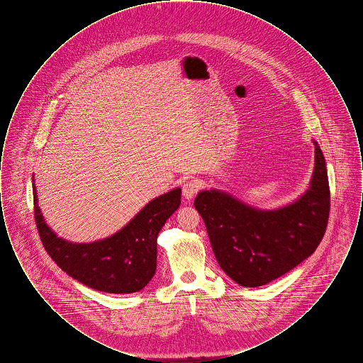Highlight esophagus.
Returning <instances> with one entry per match:
<instances>
[{"mask_svg":"<svg viewBox=\"0 0 363 363\" xmlns=\"http://www.w3.org/2000/svg\"><path fill=\"white\" fill-rule=\"evenodd\" d=\"M200 188H201V184L197 179H189L182 185V194L185 199L190 200L197 194Z\"/></svg>","mask_w":363,"mask_h":363,"instance_id":"obj_1","label":"esophagus"}]
</instances>
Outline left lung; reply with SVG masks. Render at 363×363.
I'll list each match as a JSON object with an SVG mask.
<instances>
[{
    "label": "left lung",
    "mask_w": 363,
    "mask_h": 363,
    "mask_svg": "<svg viewBox=\"0 0 363 363\" xmlns=\"http://www.w3.org/2000/svg\"><path fill=\"white\" fill-rule=\"evenodd\" d=\"M314 143L311 186L293 204L274 211L249 207L220 190L194 199L220 268L243 287L264 286L314 253L328 225L330 193L325 157Z\"/></svg>",
    "instance_id": "1"
}]
</instances>
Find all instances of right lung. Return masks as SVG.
Here are the masks:
<instances>
[{"label": "right lung", "mask_w": 363, "mask_h": 363, "mask_svg": "<svg viewBox=\"0 0 363 363\" xmlns=\"http://www.w3.org/2000/svg\"><path fill=\"white\" fill-rule=\"evenodd\" d=\"M36 228L46 252L69 277L88 287L108 294L143 290L156 271V240L166 220L181 204V189L159 196L114 235L91 243L58 238L38 207L34 188Z\"/></svg>", "instance_id": "right-lung-1"}]
</instances>
